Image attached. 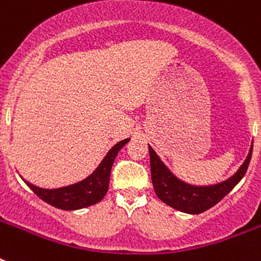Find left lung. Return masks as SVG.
Returning <instances> with one entry per match:
<instances>
[{"mask_svg": "<svg viewBox=\"0 0 261 261\" xmlns=\"http://www.w3.org/2000/svg\"><path fill=\"white\" fill-rule=\"evenodd\" d=\"M252 149H253V142H252L245 161L233 176L217 184L194 186L176 177L169 171V168L161 161L159 154L153 150V147L149 146L151 181H153L155 195L165 204L171 206L174 210L187 213V214H200L203 211L215 206L219 200H222L239 184L240 180L244 177V174L247 173L248 165L252 157Z\"/></svg>", "mask_w": 261, "mask_h": 261, "instance_id": "1", "label": "left lung"}]
</instances>
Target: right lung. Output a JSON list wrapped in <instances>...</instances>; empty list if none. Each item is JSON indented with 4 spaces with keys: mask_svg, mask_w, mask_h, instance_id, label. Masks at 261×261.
<instances>
[{
    "mask_svg": "<svg viewBox=\"0 0 261 261\" xmlns=\"http://www.w3.org/2000/svg\"><path fill=\"white\" fill-rule=\"evenodd\" d=\"M128 141L130 138L123 139L111 147V150L107 153L106 157L101 160V163L98 164V167L88 177L79 182L70 184V186L48 190V188H40V187L34 186L24 178L22 180L39 198L51 206L67 211L85 208L92 204H96L106 196V194L108 192L111 169H112L115 159H116L119 150Z\"/></svg>",
    "mask_w": 261,
    "mask_h": 261,
    "instance_id": "right-lung-1",
    "label": "right lung"
}]
</instances>
